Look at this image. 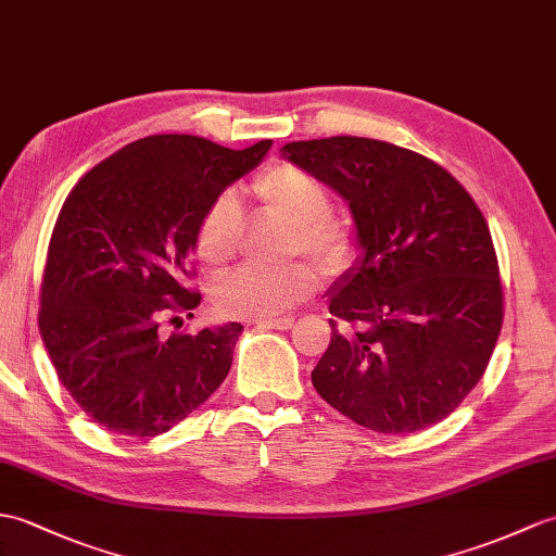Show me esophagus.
Returning a JSON list of instances; mask_svg holds the SVG:
<instances>
[{
	"label": "esophagus",
	"mask_w": 556,
	"mask_h": 556,
	"mask_svg": "<svg viewBox=\"0 0 556 556\" xmlns=\"http://www.w3.org/2000/svg\"><path fill=\"white\" fill-rule=\"evenodd\" d=\"M257 327L261 329H281V331H287V329H291L293 327V317H277V319H261V321H255Z\"/></svg>",
	"instance_id": "1"
}]
</instances>
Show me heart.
<instances>
[{"instance_id": "heart-1", "label": "heart", "mask_w": 556, "mask_h": 556, "mask_svg": "<svg viewBox=\"0 0 556 556\" xmlns=\"http://www.w3.org/2000/svg\"><path fill=\"white\" fill-rule=\"evenodd\" d=\"M253 193L263 208L291 223L289 253H307L327 269H341L353 255V231L337 213L327 211V185L305 167L277 161L253 179ZM241 211L235 193H219L197 225V253L205 265H225L239 251ZM317 269L295 261L281 267L249 265L219 277L213 301L223 315L267 319L287 313L317 289Z\"/></svg>"}]
</instances>
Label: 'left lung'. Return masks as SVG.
Segmentation results:
<instances>
[{"label":"left lung","instance_id":"8db88e82","mask_svg":"<svg viewBox=\"0 0 556 556\" xmlns=\"http://www.w3.org/2000/svg\"><path fill=\"white\" fill-rule=\"evenodd\" d=\"M283 156L341 193L365 249L331 291L317 393L379 433L445 419L481 381L505 317L481 208L445 167L389 141H291Z\"/></svg>","mask_w":556,"mask_h":556}]
</instances>
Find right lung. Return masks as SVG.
<instances>
[{"mask_svg": "<svg viewBox=\"0 0 556 556\" xmlns=\"http://www.w3.org/2000/svg\"><path fill=\"white\" fill-rule=\"evenodd\" d=\"M273 139L225 149L193 135H151L73 187L49 239L40 333L59 381L106 431L153 438L225 381L239 321L163 333L201 303L189 287L197 225Z\"/></svg>", "mask_w": 556, "mask_h": 556, "instance_id": "1", "label": "right lung"}]
</instances>
